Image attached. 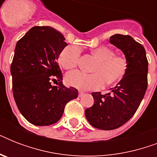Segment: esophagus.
Returning a JSON list of instances; mask_svg holds the SVG:
<instances>
[{
    "mask_svg": "<svg viewBox=\"0 0 157 157\" xmlns=\"http://www.w3.org/2000/svg\"><path fill=\"white\" fill-rule=\"evenodd\" d=\"M84 92H82V91H79V97H82V96L84 95Z\"/></svg>",
    "mask_w": 157,
    "mask_h": 157,
    "instance_id": "1",
    "label": "esophagus"
}]
</instances>
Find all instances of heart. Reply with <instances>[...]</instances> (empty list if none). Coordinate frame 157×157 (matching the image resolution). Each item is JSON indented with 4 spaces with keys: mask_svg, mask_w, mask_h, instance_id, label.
Returning a JSON list of instances; mask_svg holds the SVG:
<instances>
[{
    "mask_svg": "<svg viewBox=\"0 0 157 157\" xmlns=\"http://www.w3.org/2000/svg\"><path fill=\"white\" fill-rule=\"evenodd\" d=\"M92 54L98 59L94 67V73L72 71L65 76L66 83L70 86L81 90H98L104 83L112 85L121 81L124 76L128 67L126 58L115 54V51L107 46H99L92 50ZM81 59V50L76 45H67L61 50L59 62L64 69L76 67Z\"/></svg>",
    "mask_w": 157,
    "mask_h": 157,
    "instance_id": "1",
    "label": "heart"
}]
</instances>
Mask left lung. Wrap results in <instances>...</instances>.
<instances>
[{"mask_svg":"<svg viewBox=\"0 0 157 157\" xmlns=\"http://www.w3.org/2000/svg\"><path fill=\"white\" fill-rule=\"evenodd\" d=\"M110 43L124 53L128 62L126 73L109 93H92L94 103L85 111L89 123L103 130L126 123L139 108L147 88L148 62L144 46L130 36L121 34L112 36Z\"/></svg>","mask_w":157,"mask_h":157,"instance_id":"left-lung-1","label":"left lung"}]
</instances>
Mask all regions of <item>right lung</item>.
<instances>
[{
  "mask_svg": "<svg viewBox=\"0 0 157 157\" xmlns=\"http://www.w3.org/2000/svg\"><path fill=\"white\" fill-rule=\"evenodd\" d=\"M67 45L63 34L48 26L33 27L16 44L10 67L13 98L21 114L35 125L56 123L67 103L78 96L76 89L63 86L57 62Z\"/></svg>",
  "mask_w": 157,
  "mask_h": 157,
  "instance_id": "obj_1",
  "label": "right lung"
}]
</instances>
